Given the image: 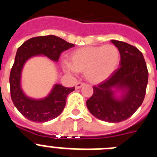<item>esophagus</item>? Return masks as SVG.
I'll return each mask as SVG.
<instances>
[{"label":"esophagus","mask_w":157,"mask_h":157,"mask_svg":"<svg viewBox=\"0 0 157 157\" xmlns=\"http://www.w3.org/2000/svg\"><path fill=\"white\" fill-rule=\"evenodd\" d=\"M83 85H84V83L83 82H78L75 84V89H77L78 90V89L81 88Z\"/></svg>","instance_id":"1"}]
</instances>
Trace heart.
Segmentation results:
<instances>
[{"label": "heart", "instance_id": "heart-1", "mask_svg": "<svg viewBox=\"0 0 157 157\" xmlns=\"http://www.w3.org/2000/svg\"><path fill=\"white\" fill-rule=\"evenodd\" d=\"M120 56V51L113 45L85 47L74 51L71 61L63 59V68L71 75H77L80 71L85 70L89 81L100 82L114 72Z\"/></svg>", "mask_w": 157, "mask_h": 157}]
</instances>
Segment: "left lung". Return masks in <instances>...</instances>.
<instances>
[{"label": "left lung", "instance_id": "1", "mask_svg": "<svg viewBox=\"0 0 157 157\" xmlns=\"http://www.w3.org/2000/svg\"><path fill=\"white\" fill-rule=\"evenodd\" d=\"M111 41L120 51V67L107 79L94 86L86 106L99 120L119 123L127 120L141 105L149 73L143 55L136 47L123 41Z\"/></svg>", "mask_w": 157, "mask_h": 157}]
</instances>
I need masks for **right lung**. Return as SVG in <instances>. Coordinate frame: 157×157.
I'll list each match as a JSON object with an SVG mask.
<instances>
[{
  "instance_id": "obj_1",
  "label": "right lung",
  "mask_w": 157,
  "mask_h": 157,
  "mask_svg": "<svg viewBox=\"0 0 157 157\" xmlns=\"http://www.w3.org/2000/svg\"><path fill=\"white\" fill-rule=\"evenodd\" d=\"M74 46V44L60 37L47 35L32 37L17 49L9 78L11 98L18 111L30 121L44 123L59 116L64 109L67 96L75 90V87L67 88L60 84H55L45 98H29L21 87L23 66L29 59L37 56H45L52 61L57 62L61 52Z\"/></svg>"
}]
</instances>
